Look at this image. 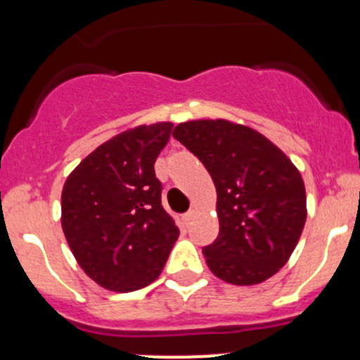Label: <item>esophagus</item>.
Returning a JSON list of instances; mask_svg holds the SVG:
<instances>
[{
	"instance_id": "34e87169",
	"label": "esophagus",
	"mask_w": 360,
	"mask_h": 360,
	"mask_svg": "<svg viewBox=\"0 0 360 360\" xmlns=\"http://www.w3.org/2000/svg\"><path fill=\"white\" fill-rule=\"evenodd\" d=\"M181 218H184L185 224H188V221H192L195 218V210H191V211H188V213H185Z\"/></svg>"
}]
</instances>
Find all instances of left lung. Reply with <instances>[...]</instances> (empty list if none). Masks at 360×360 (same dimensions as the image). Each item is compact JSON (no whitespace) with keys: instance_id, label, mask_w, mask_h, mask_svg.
Segmentation results:
<instances>
[{"instance_id":"obj_1","label":"left lung","mask_w":360,"mask_h":360,"mask_svg":"<svg viewBox=\"0 0 360 360\" xmlns=\"http://www.w3.org/2000/svg\"><path fill=\"white\" fill-rule=\"evenodd\" d=\"M173 136L201 159L217 187L220 232L202 248L211 272L234 286L276 276L298 244L307 220L298 168L260 131L229 120H192Z\"/></svg>"}]
</instances>
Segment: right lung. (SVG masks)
I'll return each instance as SVG.
<instances>
[{
	"instance_id": "right-lung-1",
	"label": "right lung",
	"mask_w": 360,
	"mask_h": 360,
	"mask_svg": "<svg viewBox=\"0 0 360 360\" xmlns=\"http://www.w3.org/2000/svg\"><path fill=\"white\" fill-rule=\"evenodd\" d=\"M172 128L161 121L124 129L88 154L65 180L62 231L81 269L103 290L149 286L179 239L154 173Z\"/></svg>"
}]
</instances>
